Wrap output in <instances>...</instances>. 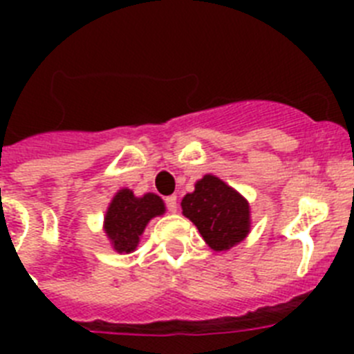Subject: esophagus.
I'll return each mask as SVG.
<instances>
[{"mask_svg":"<svg viewBox=\"0 0 354 354\" xmlns=\"http://www.w3.org/2000/svg\"><path fill=\"white\" fill-rule=\"evenodd\" d=\"M165 204H167V209L170 212H177V196L171 195L165 198Z\"/></svg>","mask_w":354,"mask_h":354,"instance_id":"34e87169","label":"esophagus"}]
</instances>
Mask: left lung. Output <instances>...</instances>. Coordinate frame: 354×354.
Here are the masks:
<instances>
[{"instance_id":"left-lung-1","label":"left lung","mask_w":354,"mask_h":354,"mask_svg":"<svg viewBox=\"0 0 354 354\" xmlns=\"http://www.w3.org/2000/svg\"><path fill=\"white\" fill-rule=\"evenodd\" d=\"M180 205L183 214L196 225L200 236L214 252L230 250L248 236V202L216 175H204Z\"/></svg>"}]
</instances>
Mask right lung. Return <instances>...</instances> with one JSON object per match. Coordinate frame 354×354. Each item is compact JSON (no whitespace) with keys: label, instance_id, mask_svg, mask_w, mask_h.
<instances>
[{"label":"right lung","instance_id":"right-lung-1","mask_svg":"<svg viewBox=\"0 0 354 354\" xmlns=\"http://www.w3.org/2000/svg\"><path fill=\"white\" fill-rule=\"evenodd\" d=\"M165 212V204L154 193L134 196L131 189H120L113 196L104 218V232L118 253L136 250L147 223Z\"/></svg>","mask_w":354,"mask_h":354}]
</instances>
